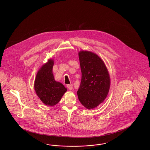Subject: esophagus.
I'll list each match as a JSON object with an SVG mask.
<instances>
[{"label": "esophagus", "instance_id": "34e87169", "mask_svg": "<svg viewBox=\"0 0 150 150\" xmlns=\"http://www.w3.org/2000/svg\"><path fill=\"white\" fill-rule=\"evenodd\" d=\"M67 87L70 90H72V88H73V86H72V84H68V85L67 86Z\"/></svg>", "mask_w": 150, "mask_h": 150}]
</instances>
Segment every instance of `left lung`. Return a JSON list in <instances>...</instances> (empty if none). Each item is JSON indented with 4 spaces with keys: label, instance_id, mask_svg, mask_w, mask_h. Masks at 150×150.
Segmentation results:
<instances>
[{
    "label": "left lung",
    "instance_id": "8db88e82",
    "mask_svg": "<svg viewBox=\"0 0 150 150\" xmlns=\"http://www.w3.org/2000/svg\"><path fill=\"white\" fill-rule=\"evenodd\" d=\"M81 80L77 94L80 103L86 108L97 107L107 97L110 87V76L103 61L91 51L78 53Z\"/></svg>",
    "mask_w": 150,
    "mask_h": 150
}]
</instances>
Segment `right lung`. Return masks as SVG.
Here are the masks:
<instances>
[{"label": "right lung", "mask_w": 150, "mask_h": 150, "mask_svg": "<svg viewBox=\"0 0 150 150\" xmlns=\"http://www.w3.org/2000/svg\"><path fill=\"white\" fill-rule=\"evenodd\" d=\"M53 59H49L42 65L36 74L34 81V89L38 97L47 106L56 105L67 91V88L56 81L53 74Z\"/></svg>", "instance_id": "1"}]
</instances>
